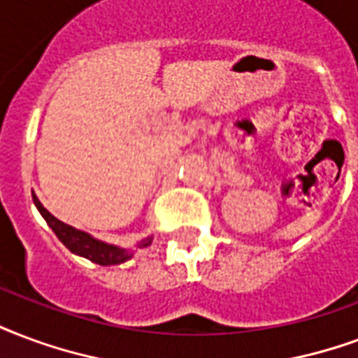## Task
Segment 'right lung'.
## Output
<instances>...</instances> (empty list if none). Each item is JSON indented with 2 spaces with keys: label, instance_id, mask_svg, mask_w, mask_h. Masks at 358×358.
<instances>
[{
  "label": "right lung",
  "instance_id": "right-lung-1",
  "mask_svg": "<svg viewBox=\"0 0 358 358\" xmlns=\"http://www.w3.org/2000/svg\"><path fill=\"white\" fill-rule=\"evenodd\" d=\"M34 197V205L38 206L39 214L43 216L45 222L49 224L55 235H57L60 243L70 250V252L78 254L81 258H87V260L94 262L98 266H117V264H123V262L131 260L134 256V250L132 248H125V246L110 245V243H104V241L94 239L89 233L81 231V229H76V227L68 226L64 222H60L58 218H55L47 208H45L41 203H39L38 195L31 193ZM153 237H145L136 245V248H145V246L152 245Z\"/></svg>",
  "mask_w": 358,
  "mask_h": 358
}]
</instances>
